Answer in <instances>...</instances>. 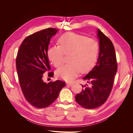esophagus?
<instances>
[{
	"instance_id": "obj_1",
	"label": "esophagus",
	"mask_w": 133,
	"mask_h": 133,
	"mask_svg": "<svg viewBox=\"0 0 133 133\" xmlns=\"http://www.w3.org/2000/svg\"><path fill=\"white\" fill-rule=\"evenodd\" d=\"M66 84L68 85V86H71L73 85V82H67Z\"/></svg>"
}]
</instances>
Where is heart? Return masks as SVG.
I'll use <instances>...</instances> for the list:
<instances>
[{"label": "heart", "mask_w": 133, "mask_h": 133, "mask_svg": "<svg viewBox=\"0 0 133 133\" xmlns=\"http://www.w3.org/2000/svg\"><path fill=\"white\" fill-rule=\"evenodd\" d=\"M59 46L50 47L48 58L55 67H59L64 60V54L69 55L68 64L59 68L56 74L66 81H72L80 72L89 71L95 65L99 53V45L92 38L72 32L66 33L59 37Z\"/></svg>", "instance_id": "heart-1"}]
</instances>
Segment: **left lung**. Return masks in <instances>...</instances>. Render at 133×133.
<instances>
[{
    "mask_svg": "<svg viewBox=\"0 0 133 133\" xmlns=\"http://www.w3.org/2000/svg\"><path fill=\"white\" fill-rule=\"evenodd\" d=\"M99 41V55L96 65L82 79L90 84L82 85L81 93L75 100L86 109L99 107L106 101L113 86L117 64L115 48L111 40L99 29L97 30Z\"/></svg>",
    "mask_w": 133,
    "mask_h": 133,
    "instance_id": "left-lung-1",
    "label": "left lung"
}]
</instances>
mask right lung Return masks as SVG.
<instances>
[{"label":"right lung","instance_id":"1","mask_svg":"<svg viewBox=\"0 0 133 133\" xmlns=\"http://www.w3.org/2000/svg\"><path fill=\"white\" fill-rule=\"evenodd\" d=\"M58 29L48 28L26 37L21 45L16 58L20 86L26 100L35 107L46 108L59 96L65 82L60 80L47 83L43 74L51 70L47 56L51 38ZM53 72L48 77H53Z\"/></svg>","mask_w":133,"mask_h":133}]
</instances>
